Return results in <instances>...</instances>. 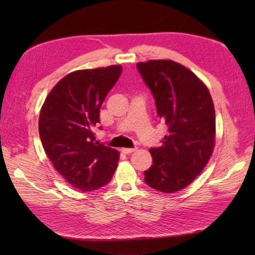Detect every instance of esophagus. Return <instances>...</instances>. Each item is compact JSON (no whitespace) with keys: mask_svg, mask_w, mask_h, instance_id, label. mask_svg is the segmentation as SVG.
<instances>
[{"mask_svg":"<svg viewBox=\"0 0 255 255\" xmlns=\"http://www.w3.org/2000/svg\"><path fill=\"white\" fill-rule=\"evenodd\" d=\"M135 150H136V148H126V147L122 148V152L125 154H130L132 152H135Z\"/></svg>","mask_w":255,"mask_h":255,"instance_id":"34e87169","label":"esophagus"}]
</instances>
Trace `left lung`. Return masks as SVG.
<instances>
[{
	"mask_svg": "<svg viewBox=\"0 0 255 255\" xmlns=\"http://www.w3.org/2000/svg\"><path fill=\"white\" fill-rule=\"evenodd\" d=\"M136 66L153 94L158 118L167 126L162 146L149 149L153 164L144 180L157 191L173 193L188 187L213 154V99L191 71L173 60H148Z\"/></svg>",
	"mask_w": 255,
	"mask_h": 255,
	"instance_id": "left-lung-1",
	"label": "left lung"
}]
</instances>
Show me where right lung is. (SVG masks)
<instances>
[{"mask_svg":"<svg viewBox=\"0 0 255 255\" xmlns=\"http://www.w3.org/2000/svg\"><path fill=\"white\" fill-rule=\"evenodd\" d=\"M122 71L120 65H111L72 72L54 86L41 108L39 135L47 156L81 191L108 184L117 169L119 152L94 141L93 128Z\"/></svg>","mask_w":255,"mask_h":255,"instance_id":"1","label":"right lung"}]
</instances>
